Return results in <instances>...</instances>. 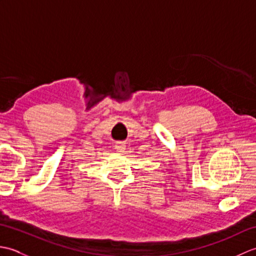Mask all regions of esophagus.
Here are the masks:
<instances>
[{
    "label": "esophagus",
    "mask_w": 256,
    "mask_h": 256,
    "mask_svg": "<svg viewBox=\"0 0 256 256\" xmlns=\"http://www.w3.org/2000/svg\"><path fill=\"white\" fill-rule=\"evenodd\" d=\"M125 148H126V146H125V144L124 143H116V152H118V153H123V152L125 150Z\"/></svg>",
    "instance_id": "obj_1"
}]
</instances>
